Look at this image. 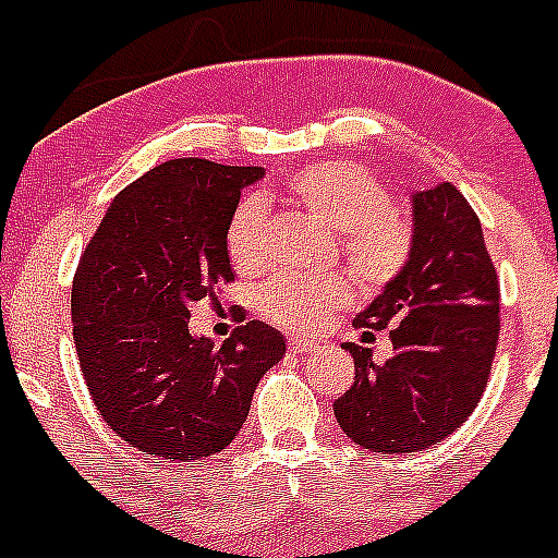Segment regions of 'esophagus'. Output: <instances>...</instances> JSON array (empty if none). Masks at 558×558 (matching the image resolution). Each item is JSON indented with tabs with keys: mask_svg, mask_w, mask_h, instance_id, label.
<instances>
[{
	"mask_svg": "<svg viewBox=\"0 0 558 558\" xmlns=\"http://www.w3.org/2000/svg\"><path fill=\"white\" fill-rule=\"evenodd\" d=\"M289 349L294 351V354H311V351L322 349V343H318V340L305 338V335H294V338H289Z\"/></svg>",
	"mask_w": 558,
	"mask_h": 558,
	"instance_id": "esophagus-1",
	"label": "esophagus"
}]
</instances>
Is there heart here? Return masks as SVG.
Instances as JSON below:
<instances>
[{"mask_svg": "<svg viewBox=\"0 0 558 558\" xmlns=\"http://www.w3.org/2000/svg\"><path fill=\"white\" fill-rule=\"evenodd\" d=\"M283 198L338 231L340 251L356 275L373 289L395 283L414 253V229L400 209L389 207V193L376 177L356 163L324 160L291 174ZM226 256L240 275H258L267 267V204L245 196L226 226ZM354 300V278L343 269L318 278L280 275L262 286L258 311L275 324L313 329Z\"/></svg>", "mask_w": 558, "mask_h": 558, "instance_id": "obj_1", "label": "heart"}]
</instances>
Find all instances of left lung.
I'll list each match as a JSON object with an SVG mask.
<instances>
[{"label":"left lung","instance_id":"8db88e82","mask_svg":"<svg viewBox=\"0 0 558 558\" xmlns=\"http://www.w3.org/2000/svg\"><path fill=\"white\" fill-rule=\"evenodd\" d=\"M411 204L409 267L354 318L360 329L392 327V354L373 362L371 349L345 343L356 373L335 400L343 434L384 456L425 450L461 428L499 343V278L477 213L450 182L416 191Z\"/></svg>","mask_w":558,"mask_h":558}]
</instances>
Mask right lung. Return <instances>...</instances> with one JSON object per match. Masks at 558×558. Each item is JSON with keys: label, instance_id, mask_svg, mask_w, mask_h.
I'll list each match as a JSON object with an SVG mask.
<instances>
[{"label": "right lung", "instance_id": "right-lung-1", "mask_svg": "<svg viewBox=\"0 0 558 558\" xmlns=\"http://www.w3.org/2000/svg\"><path fill=\"white\" fill-rule=\"evenodd\" d=\"M262 166L180 158L124 187L81 253L70 311L86 389L113 434L153 461L226 450L286 340L264 322L220 349L187 329L191 305L231 283L226 226Z\"/></svg>", "mask_w": 558, "mask_h": 558}]
</instances>
